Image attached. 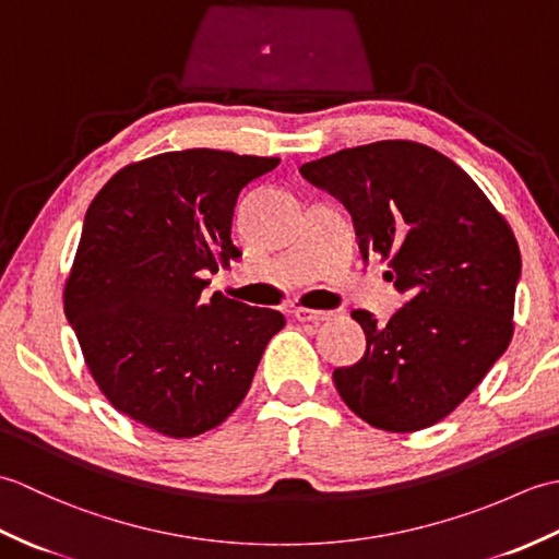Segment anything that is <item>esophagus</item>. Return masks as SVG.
Masks as SVG:
<instances>
[{
  "instance_id": "34e87169",
  "label": "esophagus",
  "mask_w": 559,
  "mask_h": 559,
  "mask_svg": "<svg viewBox=\"0 0 559 559\" xmlns=\"http://www.w3.org/2000/svg\"><path fill=\"white\" fill-rule=\"evenodd\" d=\"M331 317H334V312L310 310V307H298V310H295V319H298V322L319 324V322H326V319H331Z\"/></svg>"
}]
</instances>
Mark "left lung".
Wrapping results in <instances>:
<instances>
[{
    "label": "left lung",
    "mask_w": 559,
    "mask_h": 559,
    "mask_svg": "<svg viewBox=\"0 0 559 559\" xmlns=\"http://www.w3.org/2000/svg\"><path fill=\"white\" fill-rule=\"evenodd\" d=\"M300 175L346 206L362 259H389L386 278L408 295L386 326L353 312L367 350L334 370L341 399L386 432L439 423L512 341L521 278L512 228L454 160L415 141L343 148Z\"/></svg>",
    "instance_id": "1"
}]
</instances>
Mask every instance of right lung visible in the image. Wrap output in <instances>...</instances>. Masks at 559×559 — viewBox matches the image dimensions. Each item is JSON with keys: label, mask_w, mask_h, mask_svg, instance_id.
Returning a JSON list of instances; mask_svg holds the SVG:
<instances>
[{"label": "right lung", "mask_w": 559, "mask_h": 559, "mask_svg": "<svg viewBox=\"0 0 559 559\" xmlns=\"http://www.w3.org/2000/svg\"><path fill=\"white\" fill-rule=\"evenodd\" d=\"M278 158L189 148L127 165L86 211L64 314L112 406L165 437H197L240 406L281 312L213 293L201 273L242 257V189Z\"/></svg>", "instance_id": "add662e5"}]
</instances>
